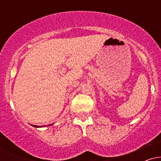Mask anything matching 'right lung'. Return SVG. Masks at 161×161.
Returning <instances> with one entry per match:
<instances>
[{"label":"right lung","mask_w":161,"mask_h":161,"mask_svg":"<svg viewBox=\"0 0 161 161\" xmlns=\"http://www.w3.org/2000/svg\"><path fill=\"white\" fill-rule=\"evenodd\" d=\"M33 126H35V127H42V126H38V125H33ZM44 126V125H43Z\"/></svg>","instance_id":"add662e5"}]
</instances>
